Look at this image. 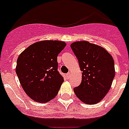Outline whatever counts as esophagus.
Returning a JSON list of instances; mask_svg holds the SVG:
<instances>
[{
    "instance_id": "34e87169",
    "label": "esophagus",
    "mask_w": 129,
    "mask_h": 129,
    "mask_svg": "<svg viewBox=\"0 0 129 129\" xmlns=\"http://www.w3.org/2000/svg\"><path fill=\"white\" fill-rule=\"evenodd\" d=\"M70 76H71V73L70 72H68V74H67V78H70Z\"/></svg>"
}]
</instances>
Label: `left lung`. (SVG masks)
<instances>
[{
	"label": "left lung",
	"mask_w": 129,
	"mask_h": 129,
	"mask_svg": "<svg viewBox=\"0 0 129 129\" xmlns=\"http://www.w3.org/2000/svg\"><path fill=\"white\" fill-rule=\"evenodd\" d=\"M70 47L82 71L81 85L74 88L79 100L94 105L104 98L115 76L114 59L104 48L86 41H76Z\"/></svg>",
	"instance_id": "8db88e82"
}]
</instances>
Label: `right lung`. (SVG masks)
<instances>
[{"mask_svg": "<svg viewBox=\"0 0 129 129\" xmlns=\"http://www.w3.org/2000/svg\"><path fill=\"white\" fill-rule=\"evenodd\" d=\"M67 44L45 40L31 44L18 57L15 71L24 91L34 101L48 102L57 95L63 77L57 71V55Z\"/></svg>", "mask_w": 129, "mask_h": 129, "instance_id": "right-lung-1", "label": "right lung"}]
</instances>
